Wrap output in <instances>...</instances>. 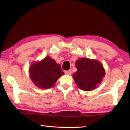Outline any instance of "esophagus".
Wrapping results in <instances>:
<instances>
[{"instance_id": "34e87169", "label": "esophagus", "mask_w": 130, "mask_h": 130, "mask_svg": "<svg viewBox=\"0 0 130 130\" xmlns=\"http://www.w3.org/2000/svg\"><path fill=\"white\" fill-rule=\"evenodd\" d=\"M65 74H68V75H70V74H72V70H69L65 71Z\"/></svg>"}]
</instances>
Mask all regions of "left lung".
Returning <instances> with one entry per match:
<instances>
[{"label":"left lung","mask_w":130,"mask_h":130,"mask_svg":"<svg viewBox=\"0 0 130 130\" xmlns=\"http://www.w3.org/2000/svg\"><path fill=\"white\" fill-rule=\"evenodd\" d=\"M77 72L73 75L77 86L82 90L89 91L100 84L105 76V70L97 60L82 58L76 62Z\"/></svg>","instance_id":"8db88e82"}]
</instances>
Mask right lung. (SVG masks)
<instances>
[{
	"label": "right lung",
	"instance_id": "right-lung-1",
	"mask_svg": "<svg viewBox=\"0 0 130 130\" xmlns=\"http://www.w3.org/2000/svg\"><path fill=\"white\" fill-rule=\"evenodd\" d=\"M29 74L31 79L37 86L48 89L54 86L64 72L60 64L51 57H47L42 61L32 64L29 68Z\"/></svg>",
	"mask_w": 130,
	"mask_h": 130
}]
</instances>
